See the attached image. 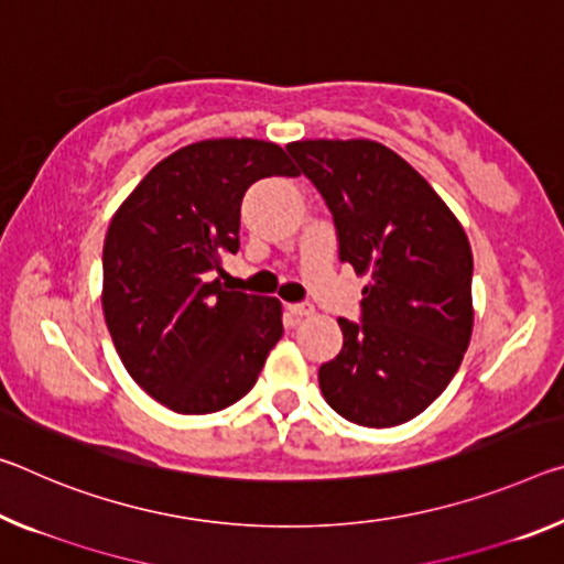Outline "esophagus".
Segmentation results:
<instances>
[{"label": "esophagus", "mask_w": 564, "mask_h": 564, "mask_svg": "<svg viewBox=\"0 0 564 564\" xmlns=\"http://www.w3.org/2000/svg\"><path fill=\"white\" fill-rule=\"evenodd\" d=\"M289 311H291L293 318L301 321V318H306V316L314 314V306H311V303H291Z\"/></svg>", "instance_id": "obj_1"}]
</instances>
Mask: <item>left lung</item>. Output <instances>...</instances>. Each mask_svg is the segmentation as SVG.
Instances as JSON below:
<instances>
[{
  "label": "left lung",
  "instance_id": "obj_1",
  "mask_svg": "<svg viewBox=\"0 0 564 564\" xmlns=\"http://www.w3.org/2000/svg\"><path fill=\"white\" fill-rule=\"evenodd\" d=\"M285 150L324 195L338 256L366 275L361 324L318 369L328 406L361 426L404 424L454 379L467 351L471 248L440 193L373 140H296Z\"/></svg>",
  "mask_w": 564,
  "mask_h": 564
}]
</instances>
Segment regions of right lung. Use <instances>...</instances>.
<instances>
[{
	"label": "right lung",
	"instance_id": "right-lung-1",
	"mask_svg": "<svg viewBox=\"0 0 564 564\" xmlns=\"http://www.w3.org/2000/svg\"><path fill=\"white\" fill-rule=\"evenodd\" d=\"M271 175H299L275 142H193L160 160L107 228V330L138 387L175 414L243 399L283 336L279 299L223 283V258L238 253L240 200Z\"/></svg>",
	"mask_w": 564,
	"mask_h": 564
}]
</instances>
